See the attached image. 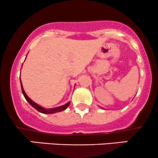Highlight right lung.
Listing matches in <instances>:
<instances>
[{
	"label": "right lung",
	"instance_id": "1",
	"mask_svg": "<svg viewBox=\"0 0 158 158\" xmlns=\"http://www.w3.org/2000/svg\"><path fill=\"white\" fill-rule=\"evenodd\" d=\"M20 82H21V87H22V94H23L24 97H25L26 100H27V101L28 102V103H30V104L32 106L34 107V109H36V110H37L38 112H41V113H43V114H53V113H56V112H62V111L65 110L66 109H67V107L69 106V105H70V102L69 101L68 103H67L66 104L63 105V106H58V107H55V108H52V109H45V108H43V106L38 105L37 103H36L35 102L33 101L31 99H30V98H28V96L26 94L25 91H24V88H23V86H22V81H21V79H20Z\"/></svg>",
	"mask_w": 158,
	"mask_h": 158
}]
</instances>
